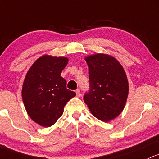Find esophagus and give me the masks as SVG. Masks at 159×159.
<instances>
[{
    "instance_id": "1",
    "label": "esophagus",
    "mask_w": 159,
    "mask_h": 159,
    "mask_svg": "<svg viewBox=\"0 0 159 159\" xmlns=\"http://www.w3.org/2000/svg\"><path fill=\"white\" fill-rule=\"evenodd\" d=\"M75 93H76V96L78 97H81V91H80V90H78V89H77V90H75Z\"/></svg>"
}]
</instances>
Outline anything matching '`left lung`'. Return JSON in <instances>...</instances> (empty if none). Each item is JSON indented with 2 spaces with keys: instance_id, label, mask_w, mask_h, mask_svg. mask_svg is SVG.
I'll return each instance as SVG.
<instances>
[{
  "instance_id": "8db88e82",
  "label": "left lung",
  "mask_w": 159,
  "mask_h": 159,
  "mask_svg": "<svg viewBox=\"0 0 159 159\" xmlns=\"http://www.w3.org/2000/svg\"><path fill=\"white\" fill-rule=\"evenodd\" d=\"M89 69V90L84 100L99 120L109 121L123 111L128 95V82L121 64L106 54L85 58Z\"/></svg>"
}]
</instances>
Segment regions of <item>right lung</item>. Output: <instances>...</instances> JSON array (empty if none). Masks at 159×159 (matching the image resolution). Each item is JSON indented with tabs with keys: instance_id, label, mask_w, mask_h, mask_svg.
<instances>
[{
	"instance_id": "1",
	"label": "right lung",
	"mask_w": 159,
	"mask_h": 159,
	"mask_svg": "<svg viewBox=\"0 0 159 159\" xmlns=\"http://www.w3.org/2000/svg\"><path fill=\"white\" fill-rule=\"evenodd\" d=\"M68 61L66 57L43 56L26 74L22 100L29 117L43 127L55 124L68 101L76 95L66 88V81L61 77Z\"/></svg>"
}]
</instances>
